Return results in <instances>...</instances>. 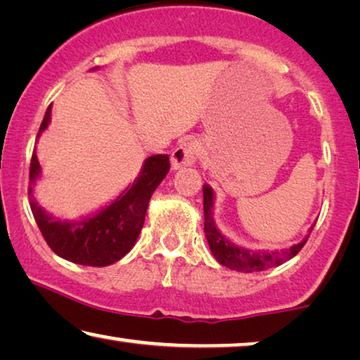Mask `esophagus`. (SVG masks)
<instances>
[{
	"mask_svg": "<svg viewBox=\"0 0 360 360\" xmlns=\"http://www.w3.org/2000/svg\"><path fill=\"white\" fill-rule=\"evenodd\" d=\"M198 157H200V143L195 139L187 137L174 148L173 155H171V163L178 169L182 166L194 165Z\"/></svg>",
	"mask_w": 360,
	"mask_h": 360,
	"instance_id": "1",
	"label": "esophagus"
}]
</instances>
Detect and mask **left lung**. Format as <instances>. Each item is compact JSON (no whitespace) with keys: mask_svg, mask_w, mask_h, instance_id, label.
Instances as JSON below:
<instances>
[{"mask_svg":"<svg viewBox=\"0 0 360 360\" xmlns=\"http://www.w3.org/2000/svg\"><path fill=\"white\" fill-rule=\"evenodd\" d=\"M213 207V191L212 187L203 186V213H205V224H203V229H205V236L208 240V245H210L212 254L214 255L219 264L231 268L236 271H264L266 268L278 266L292 259L294 255L299 254V250L304 248V244L307 243L310 233H312L314 226L310 228L309 234L300 240L299 244L292 245L289 249L283 250H275V252H262V250H248L236 245L231 240H228L224 236L218 231L217 226H214V219L212 213Z\"/></svg>","mask_w":360,"mask_h":360,"instance_id":"obj_1","label":"left lung"}]
</instances>
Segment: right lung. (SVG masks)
<instances>
[{
    "mask_svg": "<svg viewBox=\"0 0 360 360\" xmlns=\"http://www.w3.org/2000/svg\"><path fill=\"white\" fill-rule=\"evenodd\" d=\"M50 116L51 105L46 108L39 136L46 129ZM168 155L148 157L139 178L111 205L82 221H61L43 210L32 195V184L40 174V163L34 150L29 174L32 213H34L43 239L56 255L79 265H111L122 259L134 248L146 221L150 197L168 174Z\"/></svg>",
    "mask_w": 360,
    "mask_h": 360,
    "instance_id": "right-lung-1",
    "label": "right lung"
}]
</instances>
